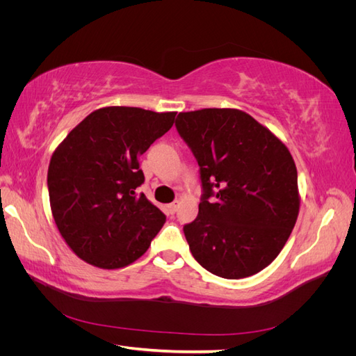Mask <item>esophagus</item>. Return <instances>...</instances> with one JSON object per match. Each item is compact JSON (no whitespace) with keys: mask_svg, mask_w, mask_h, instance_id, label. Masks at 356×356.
Segmentation results:
<instances>
[{"mask_svg":"<svg viewBox=\"0 0 356 356\" xmlns=\"http://www.w3.org/2000/svg\"><path fill=\"white\" fill-rule=\"evenodd\" d=\"M178 208H179V200H175V202H172L169 207H168V209H169V212L174 215L177 211H178Z\"/></svg>","mask_w":356,"mask_h":356,"instance_id":"esophagus-1","label":"esophagus"}]
</instances>
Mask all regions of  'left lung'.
Wrapping results in <instances>:
<instances>
[{"label":"left lung","mask_w":356,"mask_h":356,"mask_svg":"<svg viewBox=\"0 0 356 356\" xmlns=\"http://www.w3.org/2000/svg\"><path fill=\"white\" fill-rule=\"evenodd\" d=\"M177 131L195 154L203 195L184 234L196 261L224 279L270 264L300 208L297 168L281 139L234 108L179 113Z\"/></svg>","instance_id":"left-lung-1"}]
</instances>
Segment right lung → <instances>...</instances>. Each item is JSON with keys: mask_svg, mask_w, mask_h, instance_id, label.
<instances>
[{"mask_svg": "<svg viewBox=\"0 0 356 356\" xmlns=\"http://www.w3.org/2000/svg\"><path fill=\"white\" fill-rule=\"evenodd\" d=\"M177 113L105 106L90 113L55 149L49 165L50 208L58 230L81 260L120 268L145 254L165 213L136 188L139 156L175 122Z\"/></svg>", "mask_w": 356, "mask_h": 356, "instance_id": "obj_1", "label": "right lung"}]
</instances>
